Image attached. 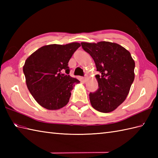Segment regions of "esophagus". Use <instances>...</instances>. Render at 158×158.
Instances as JSON below:
<instances>
[{
  "label": "esophagus",
  "instance_id": "1",
  "mask_svg": "<svg viewBox=\"0 0 158 158\" xmlns=\"http://www.w3.org/2000/svg\"><path fill=\"white\" fill-rule=\"evenodd\" d=\"M83 81L85 82V81H87V77H83Z\"/></svg>",
  "mask_w": 158,
  "mask_h": 158
}]
</instances>
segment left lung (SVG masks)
<instances>
[{"instance_id":"left-lung-1","label":"left lung","mask_w":158,"mask_h":158,"mask_svg":"<svg viewBox=\"0 0 158 158\" xmlns=\"http://www.w3.org/2000/svg\"><path fill=\"white\" fill-rule=\"evenodd\" d=\"M81 44L101 73L96 75L98 89L89 93L91 105L99 112H111L128 94L135 79V60L126 49L115 43L82 42Z\"/></svg>"}]
</instances>
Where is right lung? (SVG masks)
<instances>
[{
    "label": "right lung",
    "mask_w": 158,
    "mask_h": 158,
    "mask_svg": "<svg viewBox=\"0 0 158 158\" xmlns=\"http://www.w3.org/2000/svg\"><path fill=\"white\" fill-rule=\"evenodd\" d=\"M80 46L76 42L45 45L26 59L23 66L26 85L41 106L58 110L68 104L71 91L80 81L62 72L69 73L68 63Z\"/></svg>",
    "instance_id": "add662e5"
}]
</instances>
